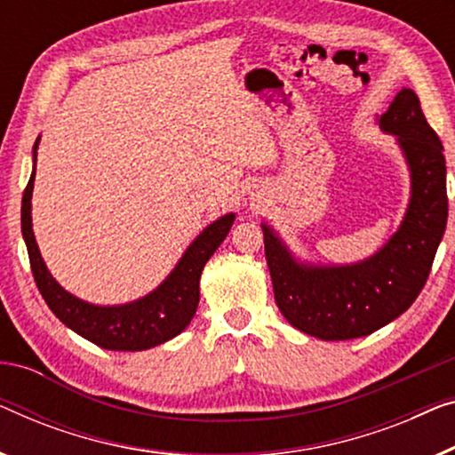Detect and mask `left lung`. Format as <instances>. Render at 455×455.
I'll use <instances>...</instances> for the list:
<instances>
[{
	"label": "left lung",
	"instance_id": "left-lung-1",
	"mask_svg": "<svg viewBox=\"0 0 455 455\" xmlns=\"http://www.w3.org/2000/svg\"><path fill=\"white\" fill-rule=\"evenodd\" d=\"M375 121L396 137L411 172L406 213L378 252L351 265H315L298 259L273 226L260 223L276 306L289 324L322 340L367 337L404 314L425 287L445 232L443 146L419 96L403 88Z\"/></svg>",
	"mask_w": 455,
	"mask_h": 455
}]
</instances>
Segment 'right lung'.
<instances>
[{
    "instance_id": "obj_1",
    "label": "right lung",
    "mask_w": 455,
    "mask_h": 455,
    "mask_svg": "<svg viewBox=\"0 0 455 455\" xmlns=\"http://www.w3.org/2000/svg\"><path fill=\"white\" fill-rule=\"evenodd\" d=\"M32 148V174L22 196V235L36 287L51 312L65 326L94 345L108 351H146L179 337L190 324L199 306V281L203 267L226 240L234 226L235 213H226L203 229L188 243L170 275L143 298L118 306H98L76 298L59 285L44 265L41 250L32 232V188L36 176V149Z\"/></svg>"
}]
</instances>
